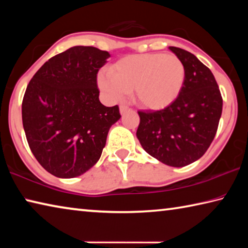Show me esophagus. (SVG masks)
Segmentation results:
<instances>
[{
	"instance_id": "esophagus-1",
	"label": "esophagus",
	"mask_w": 248,
	"mask_h": 248,
	"mask_svg": "<svg viewBox=\"0 0 248 248\" xmlns=\"http://www.w3.org/2000/svg\"><path fill=\"white\" fill-rule=\"evenodd\" d=\"M127 110H129L128 106H125V105H120V114L121 115H124Z\"/></svg>"
}]
</instances>
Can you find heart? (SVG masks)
Instances as JSON below:
<instances>
[{
  "instance_id": "1",
  "label": "heart",
  "mask_w": 248,
  "mask_h": 248,
  "mask_svg": "<svg viewBox=\"0 0 248 248\" xmlns=\"http://www.w3.org/2000/svg\"><path fill=\"white\" fill-rule=\"evenodd\" d=\"M185 78L183 62L174 54H134L112 64L109 75L99 74L98 86L114 100L132 92L133 102L139 107L162 110L177 99Z\"/></svg>"
}]
</instances>
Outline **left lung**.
<instances>
[{
	"label": "left lung",
	"mask_w": 248,
	"mask_h": 248,
	"mask_svg": "<svg viewBox=\"0 0 248 248\" xmlns=\"http://www.w3.org/2000/svg\"><path fill=\"white\" fill-rule=\"evenodd\" d=\"M169 49L185 66L183 90L165 109L138 111L137 138L151 156L183 167L202 156L215 139L223 100L212 72L198 58L177 47Z\"/></svg>",
	"instance_id": "left-lung-1"
}]
</instances>
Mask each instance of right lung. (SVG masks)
<instances>
[{
    "label": "right lung",
    "mask_w": 248,
    "mask_h": 248,
    "mask_svg": "<svg viewBox=\"0 0 248 248\" xmlns=\"http://www.w3.org/2000/svg\"><path fill=\"white\" fill-rule=\"evenodd\" d=\"M110 57L95 47L65 50L46 62L27 85L23 125L33 156L50 174L73 178L93 167L119 107L99 102L97 73Z\"/></svg>",
    "instance_id": "right-lung-1"
}]
</instances>
